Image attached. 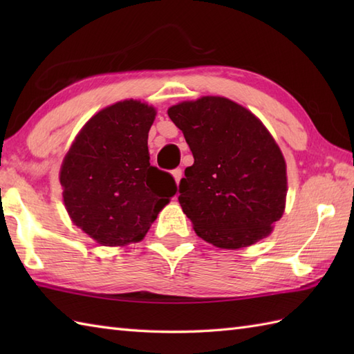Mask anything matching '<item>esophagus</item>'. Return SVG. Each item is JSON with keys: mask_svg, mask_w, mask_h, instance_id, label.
I'll return each mask as SVG.
<instances>
[{"mask_svg": "<svg viewBox=\"0 0 354 354\" xmlns=\"http://www.w3.org/2000/svg\"><path fill=\"white\" fill-rule=\"evenodd\" d=\"M171 175H173V178H175V181H176V184H179V181H181V178H183V169H175L171 171Z\"/></svg>", "mask_w": 354, "mask_h": 354, "instance_id": "esophagus-1", "label": "esophagus"}]
</instances>
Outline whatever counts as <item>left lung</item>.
<instances>
[{
	"mask_svg": "<svg viewBox=\"0 0 354 354\" xmlns=\"http://www.w3.org/2000/svg\"><path fill=\"white\" fill-rule=\"evenodd\" d=\"M194 162L179 183V204L196 234L222 250L265 239L280 221L288 178L280 147L251 111L207 95L169 108Z\"/></svg>",
	"mask_w": 354,
	"mask_h": 354,
	"instance_id": "left-lung-1",
	"label": "left lung"
}]
</instances>
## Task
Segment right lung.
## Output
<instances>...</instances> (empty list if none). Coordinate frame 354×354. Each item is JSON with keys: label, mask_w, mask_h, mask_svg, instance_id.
Returning a JSON list of instances; mask_svg holds the SVG:
<instances>
[{"label": "right lung", "mask_w": 354, "mask_h": 354, "mask_svg": "<svg viewBox=\"0 0 354 354\" xmlns=\"http://www.w3.org/2000/svg\"><path fill=\"white\" fill-rule=\"evenodd\" d=\"M155 108L123 100L82 127L61 167L73 223L103 246L140 242L176 193L170 173L150 165L147 137Z\"/></svg>", "instance_id": "add662e5"}]
</instances>
